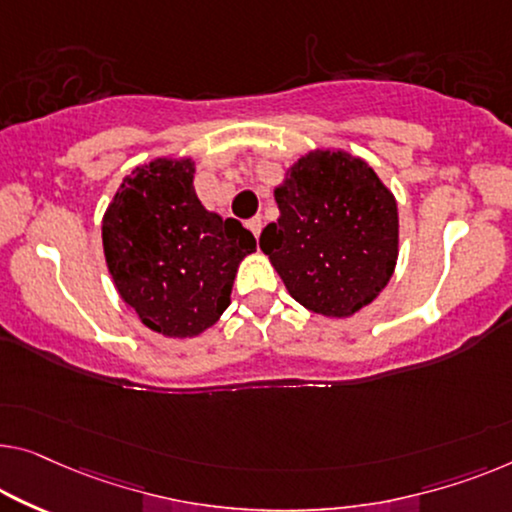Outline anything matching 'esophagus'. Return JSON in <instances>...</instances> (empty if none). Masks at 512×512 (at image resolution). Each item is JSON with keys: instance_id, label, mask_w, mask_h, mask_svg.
<instances>
[{"instance_id": "esophagus-1", "label": "esophagus", "mask_w": 512, "mask_h": 512, "mask_svg": "<svg viewBox=\"0 0 512 512\" xmlns=\"http://www.w3.org/2000/svg\"><path fill=\"white\" fill-rule=\"evenodd\" d=\"M246 227H248V230H250V232H253V234H255V239H257V236H259V232H262V227H264V223H262V218H259V216H255V218H250V220H248V223H246Z\"/></svg>"}]
</instances>
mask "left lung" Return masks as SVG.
<instances>
[{
  "label": "left lung",
  "instance_id": "1",
  "mask_svg": "<svg viewBox=\"0 0 512 512\" xmlns=\"http://www.w3.org/2000/svg\"><path fill=\"white\" fill-rule=\"evenodd\" d=\"M276 202L280 218L259 248L296 301L349 317L377 299L398 259V204L365 160L312 151L287 172Z\"/></svg>",
  "mask_w": 512,
  "mask_h": 512
}]
</instances>
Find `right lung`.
I'll return each mask as SVG.
<instances>
[{
    "mask_svg": "<svg viewBox=\"0 0 512 512\" xmlns=\"http://www.w3.org/2000/svg\"><path fill=\"white\" fill-rule=\"evenodd\" d=\"M190 158L135 167L103 218V248L121 299L151 331L193 338L230 305L239 262L257 241L239 220L202 207Z\"/></svg>",
    "mask_w": 512,
    "mask_h": 512,
    "instance_id": "1",
    "label": "right lung"
}]
</instances>
